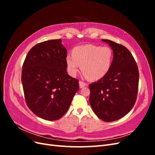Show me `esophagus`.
Returning a JSON list of instances; mask_svg holds the SVG:
<instances>
[{"mask_svg": "<svg viewBox=\"0 0 155 155\" xmlns=\"http://www.w3.org/2000/svg\"><path fill=\"white\" fill-rule=\"evenodd\" d=\"M79 87H80V88H83V87L87 85L85 83H84V82H83L81 81H80L79 82Z\"/></svg>", "mask_w": 155, "mask_h": 155, "instance_id": "esophagus-1", "label": "esophagus"}]
</instances>
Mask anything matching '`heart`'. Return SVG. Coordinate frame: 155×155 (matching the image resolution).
Returning <instances> with one entry per match:
<instances>
[{
  "label": "heart",
  "instance_id": "heart-1",
  "mask_svg": "<svg viewBox=\"0 0 155 155\" xmlns=\"http://www.w3.org/2000/svg\"><path fill=\"white\" fill-rule=\"evenodd\" d=\"M113 54L107 46L86 45L76 46L72 50V56L67 55L66 64L70 76L77 74L79 65L86 77L92 81L104 78L110 68Z\"/></svg>",
  "mask_w": 155,
  "mask_h": 155
}]
</instances>
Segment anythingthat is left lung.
<instances>
[{
  "instance_id": "left-lung-1",
  "label": "left lung",
  "mask_w": 155,
  "mask_h": 155,
  "mask_svg": "<svg viewBox=\"0 0 155 155\" xmlns=\"http://www.w3.org/2000/svg\"><path fill=\"white\" fill-rule=\"evenodd\" d=\"M101 41L111 47L113 59L105 76L89 85V102L98 118L110 122L123 118L133 109L137 97L139 72L127 48L110 40Z\"/></svg>"
}]
</instances>
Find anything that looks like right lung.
<instances>
[{"label": "right lung", "mask_w": 155, "mask_h": 155, "mask_svg": "<svg viewBox=\"0 0 155 155\" xmlns=\"http://www.w3.org/2000/svg\"><path fill=\"white\" fill-rule=\"evenodd\" d=\"M67 55L61 39L49 40L32 47L23 63L21 81L26 104L41 118H61L79 89V81L67 72Z\"/></svg>", "instance_id": "right-lung-1"}]
</instances>
